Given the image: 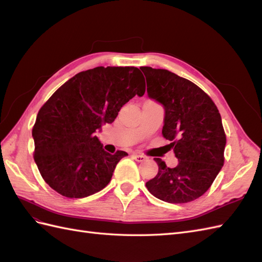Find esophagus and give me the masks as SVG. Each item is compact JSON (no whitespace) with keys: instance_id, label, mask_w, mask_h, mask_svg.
<instances>
[{"instance_id":"1","label":"esophagus","mask_w":262,"mask_h":262,"mask_svg":"<svg viewBox=\"0 0 262 262\" xmlns=\"http://www.w3.org/2000/svg\"><path fill=\"white\" fill-rule=\"evenodd\" d=\"M132 156H133L134 160H136V161L139 162V163H141V162H143V161L146 160V157H145L144 155H141V154H133Z\"/></svg>"}]
</instances>
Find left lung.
Instances as JSON below:
<instances>
[{
    "label": "left lung",
    "mask_w": 262,
    "mask_h": 262,
    "mask_svg": "<svg viewBox=\"0 0 262 262\" xmlns=\"http://www.w3.org/2000/svg\"><path fill=\"white\" fill-rule=\"evenodd\" d=\"M147 95L164 107L163 136L178 158L169 168L161 158L146 188L157 199L187 203L204 194L223 167L226 137L215 104L200 87L168 70L140 68Z\"/></svg>",
    "instance_id": "left-lung-1"
}]
</instances>
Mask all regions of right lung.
Masks as SVG:
<instances>
[{
  "label": "right lung",
  "mask_w": 262,
  "mask_h": 262,
  "mask_svg": "<svg viewBox=\"0 0 262 262\" xmlns=\"http://www.w3.org/2000/svg\"><path fill=\"white\" fill-rule=\"evenodd\" d=\"M144 93V77L134 67H97L63 84L39 110L33 128L34 158L47 184L68 198L104 189L128 154H109L95 133Z\"/></svg>",
  "instance_id": "add662e5"
}]
</instances>
